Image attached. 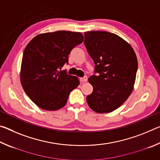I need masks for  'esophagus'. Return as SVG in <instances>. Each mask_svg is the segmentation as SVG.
I'll return each mask as SVG.
<instances>
[{
    "instance_id": "obj_1",
    "label": "esophagus",
    "mask_w": 160,
    "mask_h": 160,
    "mask_svg": "<svg viewBox=\"0 0 160 160\" xmlns=\"http://www.w3.org/2000/svg\"><path fill=\"white\" fill-rule=\"evenodd\" d=\"M80 81L82 82H87L88 81V77L87 76H84L82 78H80Z\"/></svg>"
}]
</instances>
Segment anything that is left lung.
Returning <instances> with one entry per match:
<instances>
[{
  "mask_svg": "<svg viewBox=\"0 0 160 160\" xmlns=\"http://www.w3.org/2000/svg\"><path fill=\"white\" fill-rule=\"evenodd\" d=\"M84 44L95 64L94 75L89 78L93 92L87 102L97 113L112 112L132 92L138 70L136 55L128 43L108 32H85Z\"/></svg>",
  "mask_w": 160,
  "mask_h": 160,
  "instance_id": "obj_1",
  "label": "left lung"
}]
</instances>
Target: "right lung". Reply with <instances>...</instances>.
Segmentation results:
<instances>
[{
    "instance_id": "right-lung-1",
    "label": "right lung",
    "mask_w": 160,
    "mask_h": 160,
    "mask_svg": "<svg viewBox=\"0 0 160 160\" xmlns=\"http://www.w3.org/2000/svg\"><path fill=\"white\" fill-rule=\"evenodd\" d=\"M80 32L57 31L33 38L25 48L20 80L24 90L42 109L58 110L66 105L69 94L79 85L77 77L61 70L68 63V55L83 42Z\"/></svg>"
}]
</instances>
